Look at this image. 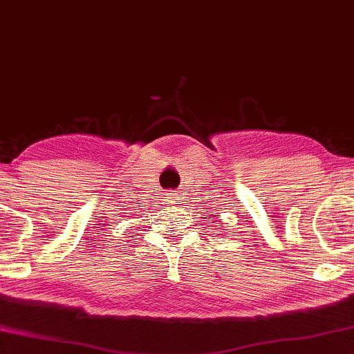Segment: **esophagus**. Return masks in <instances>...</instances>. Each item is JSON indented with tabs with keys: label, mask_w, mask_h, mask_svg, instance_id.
<instances>
[{
	"label": "esophagus",
	"mask_w": 354,
	"mask_h": 354,
	"mask_svg": "<svg viewBox=\"0 0 354 354\" xmlns=\"http://www.w3.org/2000/svg\"><path fill=\"white\" fill-rule=\"evenodd\" d=\"M176 199H178V196H176L175 192H170V194H169V201H170L171 204H178Z\"/></svg>",
	"instance_id": "1"
}]
</instances>
